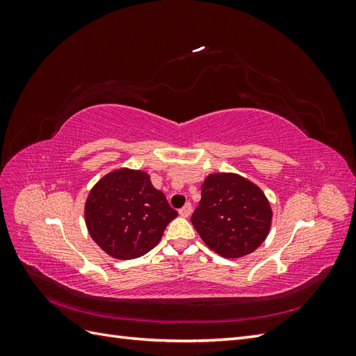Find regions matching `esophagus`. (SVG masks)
Here are the masks:
<instances>
[{"label":"esophagus","mask_w":356,"mask_h":356,"mask_svg":"<svg viewBox=\"0 0 356 356\" xmlns=\"http://www.w3.org/2000/svg\"><path fill=\"white\" fill-rule=\"evenodd\" d=\"M191 203H186L184 204V207H182L181 209H179V215H181V217H184V218H187V217H190V215H191Z\"/></svg>","instance_id":"1"}]
</instances>
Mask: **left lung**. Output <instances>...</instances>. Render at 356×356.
Returning <instances> with one entry per match:
<instances>
[{
	"instance_id": "left-lung-1",
	"label": "left lung",
	"mask_w": 356,
	"mask_h": 356,
	"mask_svg": "<svg viewBox=\"0 0 356 356\" xmlns=\"http://www.w3.org/2000/svg\"><path fill=\"white\" fill-rule=\"evenodd\" d=\"M272 217V207L260 187L233 172H218L204 178L191 222L212 251L239 258L266 241Z\"/></svg>"
}]
</instances>
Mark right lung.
Segmentation results:
<instances>
[{
  "label": "right lung",
  "mask_w": 356,
  "mask_h": 356,
  "mask_svg": "<svg viewBox=\"0 0 356 356\" xmlns=\"http://www.w3.org/2000/svg\"><path fill=\"white\" fill-rule=\"evenodd\" d=\"M177 215L145 170L129 168L104 175L84 203L92 239L117 260H132L152 251Z\"/></svg>",
  "instance_id": "obj_1"
}]
</instances>
